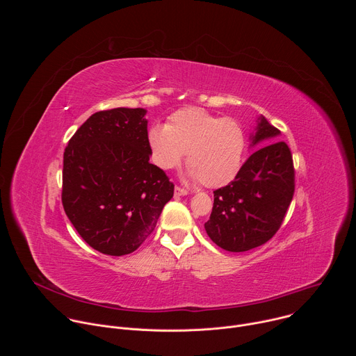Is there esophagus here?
I'll list each match as a JSON object with an SVG mask.
<instances>
[{"label":"esophagus","mask_w":356,"mask_h":356,"mask_svg":"<svg viewBox=\"0 0 356 356\" xmlns=\"http://www.w3.org/2000/svg\"><path fill=\"white\" fill-rule=\"evenodd\" d=\"M188 194V191L186 190V188H183V187H179V186H176L175 187V195L176 197H180V195H187Z\"/></svg>","instance_id":"34e87169"}]
</instances>
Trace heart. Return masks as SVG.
Here are the masks:
<instances>
[{
    "label": "heart",
    "mask_w": 356,
    "mask_h": 356,
    "mask_svg": "<svg viewBox=\"0 0 356 356\" xmlns=\"http://www.w3.org/2000/svg\"><path fill=\"white\" fill-rule=\"evenodd\" d=\"M147 140L152 159L163 170L177 168L187 152L188 177L206 187H222L235 179L246 146L239 122L198 107L173 113L168 125H152Z\"/></svg>",
    "instance_id": "heart-1"
}]
</instances>
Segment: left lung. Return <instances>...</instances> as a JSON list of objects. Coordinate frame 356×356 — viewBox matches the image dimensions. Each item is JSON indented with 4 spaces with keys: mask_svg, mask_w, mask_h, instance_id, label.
<instances>
[{
    "mask_svg": "<svg viewBox=\"0 0 356 356\" xmlns=\"http://www.w3.org/2000/svg\"><path fill=\"white\" fill-rule=\"evenodd\" d=\"M280 131L259 117L252 145L273 139ZM294 194V168L286 142L275 140L246 159L235 179L214 191V206L204 228L228 252L266 243L280 228Z\"/></svg>",
    "mask_w": 356,
    "mask_h": 356,
    "instance_id": "1",
    "label": "left lung"
}]
</instances>
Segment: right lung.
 <instances>
[{
  "label": "right lung",
  "instance_id": "obj_1",
  "mask_svg": "<svg viewBox=\"0 0 356 356\" xmlns=\"http://www.w3.org/2000/svg\"><path fill=\"white\" fill-rule=\"evenodd\" d=\"M143 108L92 114L63 155L62 202L80 236L95 250L122 257L155 229L175 184L149 163Z\"/></svg>",
  "mask_w": 356,
  "mask_h": 356
}]
</instances>
